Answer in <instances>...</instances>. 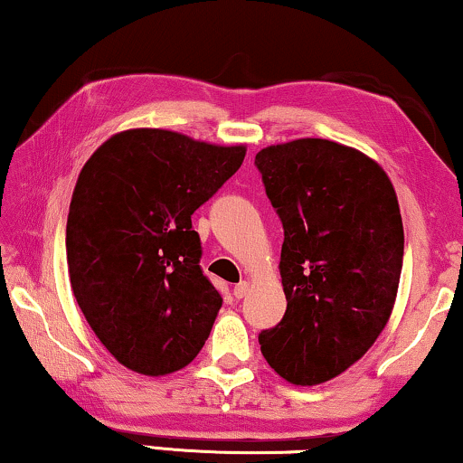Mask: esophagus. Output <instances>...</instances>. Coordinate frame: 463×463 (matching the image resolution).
I'll return each mask as SVG.
<instances>
[{
  "label": "esophagus",
  "mask_w": 463,
  "mask_h": 463,
  "mask_svg": "<svg viewBox=\"0 0 463 463\" xmlns=\"http://www.w3.org/2000/svg\"><path fill=\"white\" fill-rule=\"evenodd\" d=\"M249 290H250L249 282H240L233 287V297H236V299H244V297L249 295Z\"/></svg>",
  "instance_id": "obj_1"
}]
</instances>
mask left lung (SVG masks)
I'll list each match as a JSON object with an SVG mask.
<instances>
[{
  "instance_id": "8db88e82",
  "label": "left lung",
  "mask_w": 463,
  "mask_h": 463,
  "mask_svg": "<svg viewBox=\"0 0 463 463\" xmlns=\"http://www.w3.org/2000/svg\"><path fill=\"white\" fill-rule=\"evenodd\" d=\"M284 227L287 312L259 344L295 385H318L364 356L388 325L404 232L394 187L363 151L326 138L269 145L255 156Z\"/></svg>"
}]
</instances>
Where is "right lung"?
Segmentation results:
<instances>
[{
	"mask_svg": "<svg viewBox=\"0 0 463 463\" xmlns=\"http://www.w3.org/2000/svg\"><path fill=\"white\" fill-rule=\"evenodd\" d=\"M244 145L132 128L84 164L67 217L75 301L111 356L160 377L198 356L221 309L192 214L242 166Z\"/></svg>",
	"mask_w": 463,
	"mask_h": 463,
	"instance_id": "obj_1",
	"label": "right lung"
}]
</instances>
